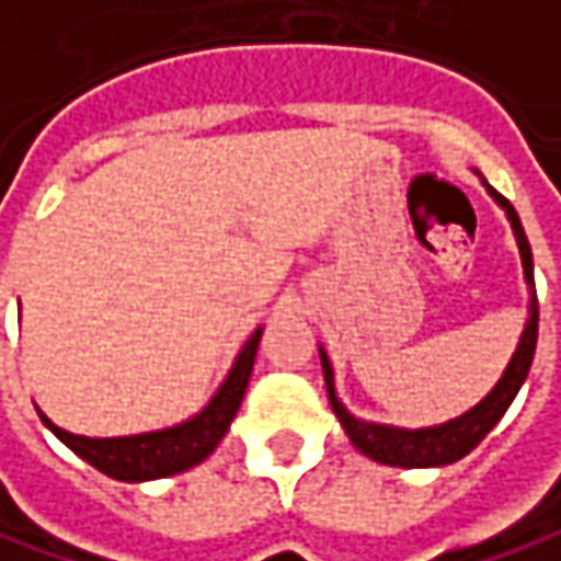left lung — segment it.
<instances>
[{
	"label": "left lung",
	"mask_w": 561,
	"mask_h": 561,
	"mask_svg": "<svg viewBox=\"0 0 561 561\" xmlns=\"http://www.w3.org/2000/svg\"><path fill=\"white\" fill-rule=\"evenodd\" d=\"M488 185V183H484ZM488 192L493 195V202L506 210V217L512 222L515 242H518V254H522V266H525V282H528V322L525 332L518 339V347L512 354L510 366L503 378L493 385V391L481 403H474L469 413L456 415L444 425H432V428H394V425H378V422H363L357 415L347 413V407L341 403L335 394V373L332 363L325 357V351L319 347V359H322V376H325V388H329V403L339 415L341 428L347 432L351 444L357 447L359 454H366L376 462L385 466H400V469H432V466H450L456 459H462L466 454H472L474 447L488 437L493 425L503 419V413L510 410V403L518 394V388L525 385L528 369H531L534 347H537V288H534V257L528 236L522 229V220L496 188L488 185Z\"/></svg>",
	"instance_id": "1"
}]
</instances>
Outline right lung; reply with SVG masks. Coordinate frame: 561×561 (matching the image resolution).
<instances>
[{
	"label": "right lung",
	"instance_id": "add662e5",
	"mask_svg": "<svg viewBox=\"0 0 561 561\" xmlns=\"http://www.w3.org/2000/svg\"><path fill=\"white\" fill-rule=\"evenodd\" d=\"M261 335L263 329H257L251 339L244 341V347L239 351V357H236L229 376L220 385V391L210 397V403L204 407L202 413L185 419V422L173 425V428L129 437H83L58 428L46 413H39V410L36 413L43 419V425L65 447H70L80 459H87L92 469H99L107 478H117V481H151V478L185 472V469L198 466V462H204L207 456L214 454L222 435L229 432L232 419H236L239 407H242L244 388H248V378H251V369H254Z\"/></svg>",
	"mask_w": 561,
	"mask_h": 561
}]
</instances>
